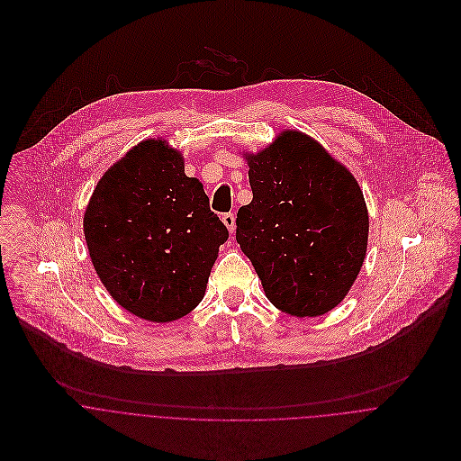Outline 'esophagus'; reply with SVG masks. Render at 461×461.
I'll return each instance as SVG.
<instances>
[{
  "instance_id": "obj_1",
  "label": "esophagus",
  "mask_w": 461,
  "mask_h": 461,
  "mask_svg": "<svg viewBox=\"0 0 461 461\" xmlns=\"http://www.w3.org/2000/svg\"><path fill=\"white\" fill-rule=\"evenodd\" d=\"M221 221L229 229V232L232 234L234 229H236V216L232 212H225V214H221Z\"/></svg>"
}]
</instances>
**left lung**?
<instances>
[{
	"instance_id": "obj_1",
	"label": "left lung",
	"mask_w": 461,
	"mask_h": 461,
	"mask_svg": "<svg viewBox=\"0 0 461 461\" xmlns=\"http://www.w3.org/2000/svg\"><path fill=\"white\" fill-rule=\"evenodd\" d=\"M245 159L254 198L238 211L236 240L266 298L294 318L327 314L367 252L369 212L357 179L318 140L293 130Z\"/></svg>"
}]
</instances>
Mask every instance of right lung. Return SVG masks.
<instances>
[{
  "instance_id": "add662e5",
  "label": "right lung",
  "mask_w": 461,
  "mask_h": 461,
  "mask_svg": "<svg viewBox=\"0 0 461 461\" xmlns=\"http://www.w3.org/2000/svg\"><path fill=\"white\" fill-rule=\"evenodd\" d=\"M97 276L134 316L170 323L202 302L227 227L181 150L147 138L99 179L83 216Z\"/></svg>"
}]
</instances>
